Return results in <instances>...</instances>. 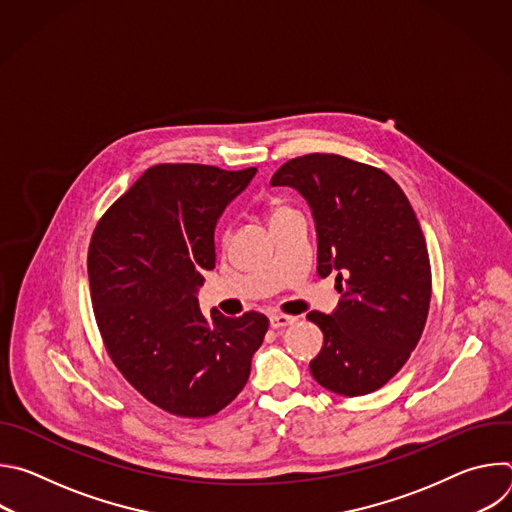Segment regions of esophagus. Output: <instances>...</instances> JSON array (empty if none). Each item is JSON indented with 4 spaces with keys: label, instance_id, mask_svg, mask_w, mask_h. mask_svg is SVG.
<instances>
[{
    "label": "esophagus",
    "instance_id": "esophagus-1",
    "mask_svg": "<svg viewBox=\"0 0 512 512\" xmlns=\"http://www.w3.org/2000/svg\"><path fill=\"white\" fill-rule=\"evenodd\" d=\"M269 322H271V328H285V326H291L294 322H298V318L287 316V314H271Z\"/></svg>",
    "mask_w": 512,
    "mask_h": 512
}]
</instances>
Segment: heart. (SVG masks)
<instances>
[{
    "label": "heart",
    "mask_w": 512,
    "mask_h": 512,
    "mask_svg": "<svg viewBox=\"0 0 512 512\" xmlns=\"http://www.w3.org/2000/svg\"><path fill=\"white\" fill-rule=\"evenodd\" d=\"M287 212H291V206L281 202V200H273L269 204V218H271V221H275V218H279V216H283ZM223 243H227V235H223Z\"/></svg>",
    "instance_id": "1"
}]
</instances>
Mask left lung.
Instances as JSON below:
<instances>
[{
	"label": "left lung",
	"instance_id": "1",
	"mask_svg": "<svg viewBox=\"0 0 512 512\" xmlns=\"http://www.w3.org/2000/svg\"><path fill=\"white\" fill-rule=\"evenodd\" d=\"M271 186L308 200L318 275L338 273L336 312L308 314L324 334L314 379L344 397L381 389L417 346L431 300L427 245L405 192L383 170L338 154L289 160Z\"/></svg>",
	"mask_w": 512,
	"mask_h": 512
}]
</instances>
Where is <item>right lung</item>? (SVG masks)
<instances>
[{"mask_svg": "<svg viewBox=\"0 0 512 512\" xmlns=\"http://www.w3.org/2000/svg\"><path fill=\"white\" fill-rule=\"evenodd\" d=\"M257 168L204 164L145 170L99 218L87 269L103 346L152 405L202 419L245 387L267 316H202L196 289L214 269V227Z\"/></svg>", "mask_w": 512, "mask_h": 512, "instance_id": "1", "label": "right lung"}]
</instances>
